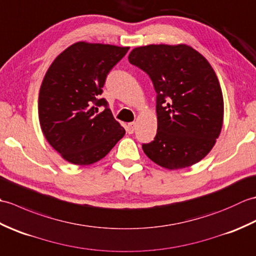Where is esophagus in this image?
Listing matches in <instances>:
<instances>
[{"instance_id": "34e87169", "label": "esophagus", "mask_w": 256, "mask_h": 256, "mask_svg": "<svg viewBox=\"0 0 256 256\" xmlns=\"http://www.w3.org/2000/svg\"><path fill=\"white\" fill-rule=\"evenodd\" d=\"M134 130H135V123H128L126 125V132L128 134H132L134 132Z\"/></svg>"}]
</instances>
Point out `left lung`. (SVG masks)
Wrapping results in <instances>:
<instances>
[{
	"mask_svg": "<svg viewBox=\"0 0 256 256\" xmlns=\"http://www.w3.org/2000/svg\"><path fill=\"white\" fill-rule=\"evenodd\" d=\"M128 62L150 76L157 94V133L142 146L146 156L170 170L200 162L224 123V96L211 64L184 44L136 47Z\"/></svg>",
	"mask_w": 256,
	"mask_h": 256,
	"instance_id": "left-lung-1",
	"label": "left lung"
}]
</instances>
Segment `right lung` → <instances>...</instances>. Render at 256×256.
Returning a JSON list of instances; mask_svg holds the SVG:
<instances>
[{"mask_svg":"<svg viewBox=\"0 0 256 256\" xmlns=\"http://www.w3.org/2000/svg\"><path fill=\"white\" fill-rule=\"evenodd\" d=\"M128 50L78 42L47 70L38 96L40 128L52 148L72 164H94L124 136L125 130L99 96L108 74ZM100 106H105L102 112Z\"/></svg>","mask_w":256,"mask_h":256,"instance_id":"obj_1","label":"right lung"}]
</instances>
